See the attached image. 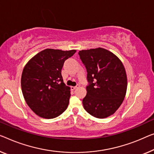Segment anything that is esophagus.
<instances>
[{"instance_id":"esophagus-1","label":"esophagus","mask_w":154,"mask_h":154,"mask_svg":"<svg viewBox=\"0 0 154 154\" xmlns=\"http://www.w3.org/2000/svg\"><path fill=\"white\" fill-rule=\"evenodd\" d=\"M79 85L77 84L75 86H72V87H71V89H72V90H75V89L79 88Z\"/></svg>"}]
</instances>
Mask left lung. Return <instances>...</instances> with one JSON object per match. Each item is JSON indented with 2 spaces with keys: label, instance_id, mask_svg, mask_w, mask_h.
I'll use <instances>...</instances> for the list:
<instances>
[{
  "label": "left lung",
  "instance_id": "1",
  "mask_svg": "<svg viewBox=\"0 0 154 154\" xmlns=\"http://www.w3.org/2000/svg\"><path fill=\"white\" fill-rule=\"evenodd\" d=\"M87 71L84 109L97 118L113 115L125 99L127 78L122 61L111 52L102 48L78 52Z\"/></svg>",
  "mask_w": 154,
  "mask_h": 154
}]
</instances>
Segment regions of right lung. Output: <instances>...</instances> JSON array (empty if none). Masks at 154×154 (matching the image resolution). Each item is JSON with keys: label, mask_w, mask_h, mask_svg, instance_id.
I'll use <instances>...</instances> for the list:
<instances>
[{"label": "right lung", "mask_w": 154, "mask_h": 154, "mask_svg": "<svg viewBox=\"0 0 154 154\" xmlns=\"http://www.w3.org/2000/svg\"><path fill=\"white\" fill-rule=\"evenodd\" d=\"M75 52V50H43L24 67L21 76L23 95L29 107L41 118H54L67 109L70 88L63 83L61 69L64 61Z\"/></svg>", "instance_id": "right-lung-1"}]
</instances>
